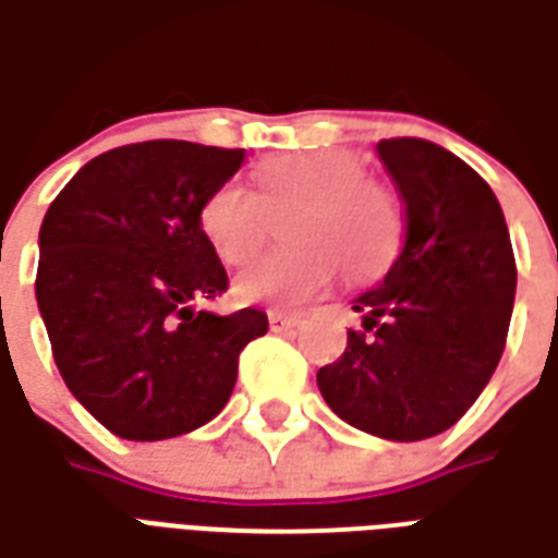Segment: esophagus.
<instances>
[{
  "mask_svg": "<svg viewBox=\"0 0 558 558\" xmlns=\"http://www.w3.org/2000/svg\"><path fill=\"white\" fill-rule=\"evenodd\" d=\"M268 326H271V331H292V328L299 326V319L290 314H280V311H271L268 314Z\"/></svg>",
  "mask_w": 558,
  "mask_h": 558,
  "instance_id": "esophagus-1",
  "label": "esophagus"
}]
</instances>
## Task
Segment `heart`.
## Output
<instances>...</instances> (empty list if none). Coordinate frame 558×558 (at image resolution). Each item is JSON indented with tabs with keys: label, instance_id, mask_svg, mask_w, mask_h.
I'll list each match as a JSON object with an SVG mask.
<instances>
[{
	"label": "heart",
	"instance_id": "1",
	"mask_svg": "<svg viewBox=\"0 0 558 558\" xmlns=\"http://www.w3.org/2000/svg\"><path fill=\"white\" fill-rule=\"evenodd\" d=\"M256 194L220 184L199 211V230L227 266L254 259L283 218L290 244L271 251L235 278L242 304L302 307L331 287L338 266L350 280L379 275L400 242L395 191L367 175L364 160L347 148H316L266 158L254 170Z\"/></svg>",
	"mask_w": 558,
	"mask_h": 558
}]
</instances>
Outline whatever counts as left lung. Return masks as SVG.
<instances>
[{
    "label": "left lung",
    "mask_w": 558,
    "mask_h": 558,
    "mask_svg": "<svg viewBox=\"0 0 558 558\" xmlns=\"http://www.w3.org/2000/svg\"><path fill=\"white\" fill-rule=\"evenodd\" d=\"M407 206V239L379 287L362 292L338 362L316 383L364 433L418 442L478 400L502 359L517 263L490 184L430 140H379Z\"/></svg>",
    "instance_id": "8db88e82"
}]
</instances>
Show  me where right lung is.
<instances>
[{"label": "right lung", "mask_w": 558, "mask_h": 558, "mask_svg": "<svg viewBox=\"0 0 558 558\" xmlns=\"http://www.w3.org/2000/svg\"><path fill=\"white\" fill-rule=\"evenodd\" d=\"M244 148L146 140L92 158L44 215L35 299L71 395L122 439L158 442L218 415L239 352L268 316L191 302L227 292L199 230L211 191Z\"/></svg>", "instance_id": "add662e5"}]
</instances>
